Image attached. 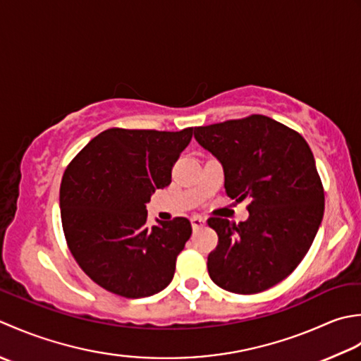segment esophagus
Masks as SVG:
<instances>
[{
	"instance_id": "obj_1",
	"label": "esophagus",
	"mask_w": 361,
	"mask_h": 361,
	"mask_svg": "<svg viewBox=\"0 0 361 361\" xmlns=\"http://www.w3.org/2000/svg\"><path fill=\"white\" fill-rule=\"evenodd\" d=\"M191 226H193V229H197V227H202L205 224V218L200 216V215H193L190 218Z\"/></svg>"
}]
</instances>
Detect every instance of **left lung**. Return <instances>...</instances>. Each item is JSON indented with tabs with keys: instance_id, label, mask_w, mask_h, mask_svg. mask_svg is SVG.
<instances>
[{
	"instance_id": "1",
	"label": "left lung",
	"mask_w": 361,
	"mask_h": 361,
	"mask_svg": "<svg viewBox=\"0 0 361 361\" xmlns=\"http://www.w3.org/2000/svg\"><path fill=\"white\" fill-rule=\"evenodd\" d=\"M195 138L224 170L232 200H247L249 218L213 216L218 246L209 254L213 282L254 294L288 277L302 262L324 215V188L304 137L264 115L195 128Z\"/></svg>"
}]
</instances>
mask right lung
Instances as JSON below:
<instances>
[{"label":"right lung","mask_w":361,"mask_h":361,"mask_svg":"<svg viewBox=\"0 0 361 361\" xmlns=\"http://www.w3.org/2000/svg\"><path fill=\"white\" fill-rule=\"evenodd\" d=\"M193 128L179 132L112 128L70 161L61 216L70 252L84 273L123 298L152 296L173 281L191 235L187 218L148 226L146 202L171 183Z\"/></svg>","instance_id":"right-lung-1"}]
</instances>
